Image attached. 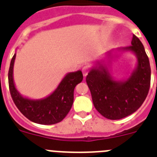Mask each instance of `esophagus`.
I'll return each instance as SVG.
<instances>
[{"instance_id":"obj_1","label":"esophagus","mask_w":157,"mask_h":157,"mask_svg":"<svg viewBox=\"0 0 157 157\" xmlns=\"http://www.w3.org/2000/svg\"><path fill=\"white\" fill-rule=\"evenodd\" d=\"M90 71V68H89L88 66H85L82 68V73H83V75L85 77V76L87 75V73Z\"/></svg>"}]
</instances>
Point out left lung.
Masks as SVG:
<instances>
[{"mask_svg":"<svg viewBox=\"0 0 157 157\" xmlns=\"http://www.w3.org/2000/svg\"><path fill=\"white\" fill-rule=\"evenodd\" d=\"M126 49L138 56L136 70L128 80L114 81L105 69L92 70L86 78L94 107L107 119L120 120L135 113L145 100L150 87L149 58L143 44L135 34L131 45Z\"/></svg>","mask_w":157,"mask_h":157,"instance_id":"1","label":"left lung"}]
</instances>
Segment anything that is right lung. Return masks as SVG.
<instances>
[{
	"label": "right lung",
	"instance_id": "obj_1",
	"mask_svg": "<svg viewBox=\"0 0 157 157\" xmlns=\"http://www.w3.org/2000/svg\"><path fill=\"white\" fill-rule=\"evenodd\" d=\"M15 54L8 70V85L12 100L19 110L29 121L40 124L50 125L61 122L70 112L73 102L74 88L83 80L81 71L68 73L59 87L44 99L33 101L24 98L16 91L13 82V66Z\"/></svg>",
	"mask_w": 157,
	"mask_h": 157
}]
</instances>
